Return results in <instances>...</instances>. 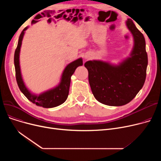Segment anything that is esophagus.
Returning a JSON list of instances; mask_svg holds the SVG:
<instances>
[{
    "label": "esophagus",
    "mask_w": 161,
    "mask_h": 161,
    "mask_svg": "<svg viewBox=\"0 0 161 161\" xmlns=\"http://www.w3.org/2000/svg\"><path fill=\"white\" fill-rule=\"evenodd\" d=\"M88 57H89L88 55H87H87L85 56V58H88Z\"/></svg>",
    "instance_id": "1"
}]
</instances>
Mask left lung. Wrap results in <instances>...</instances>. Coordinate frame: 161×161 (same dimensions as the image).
Returning <instances> with one entry per match:
<instances>
[{"mask_svg":"<svg viewBox=\"0 0 161 161\" xmlns=\"http://www.w3.org/2000/svg\"><path fill=\"white\" fill-rule=\"evenodd\" d=\"M125 23L134 42L128 57L117 64L103 60L84 64L92 94L99 103L108 106H121L130 103L146 80L148 61L144 36L130 19Z\"/></svg>","mask_w":161,"mask_h":161,"instance_id":"obj_1","label":"left lung"}]
</instances>
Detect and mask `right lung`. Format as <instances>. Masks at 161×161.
<instances>
[{
  "mask_svg": "<svg viewBox=\"0 0 161 161\" xmlns=\"http://www.w3.org/2000/svg\"><path fill=\"white\" fill-rule=\"evenodd\" d=\"M28 28L29 27H25L22 31L19 37L18 46H17L14 53V66L17 83H18L19 88L22 92V93L31 102L35 104L36 106L46 108L57 107L63 104L67 99L69 92L71 76L78 66L83 65V59L81 57L78 58L76 60L67 64L63 71L60 78V82L58 83V85L53 88L42 92L40 94L34 93L27 88L24 82L22 77L19 61L22 41L25 31L27 30Z\"/></svg>",
  "mask_w": 161,
  "mask_h": 161,
  "instance_id": "right-lung-1",
  "label": "right lung"
}]
</instances>
